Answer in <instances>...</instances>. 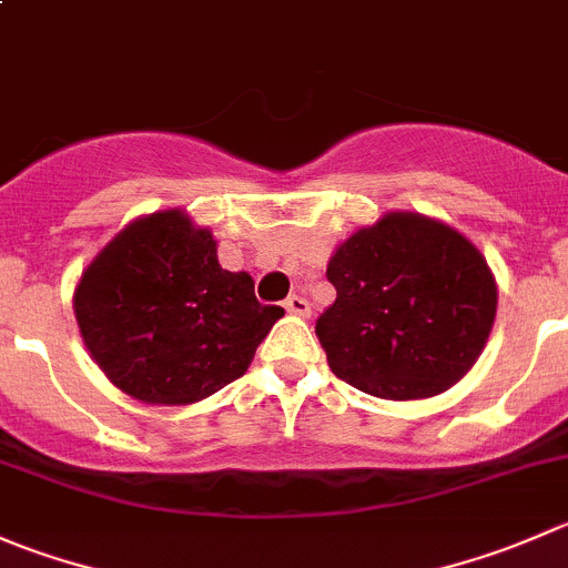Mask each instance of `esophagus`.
Segmentation results:
<instances>
[{
  "label": "esophagus",
  "mask_w": 568,
  "mask_h": 568,
  "mask_svg": "<svg viewBox=\"0 0 568 568\" xmlns=\"http://www.w3.org/2000/svg\"><path fill=\"white\" fill-rule=\"evenodd\" d=\"M285 311L291 313V316H311V302L305 300V296H296V294H291L288 300H285Z\"/></svg>",
  "instance_id": "1"
}]
</instances>
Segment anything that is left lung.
I'll use <instances>...</instances> for the list:
<instances>
[{
    "instance_id": "1",
    "label": "left lung",
    "mask_w": 568,
    "mask_h": 568,
    "mask_svg": "<svg viewBox=\"0 0 568 568\" xmlns=\"http://www.w3.org/2000/svg\"><path fill=\"white\" fill-rule=\"evenodd\" d=\"M318 344L341 379L379 399H427L469 374L497 316L483 252L442 219L383 213L335 246Z\"/></svg>"
}]
</instances>
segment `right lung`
<instances>
[{
    "instance_id": "add662e5",
    "label": "right lung",
    "mask_w": 568,
    "mask_h": 568,
    "mask_svg": "<svg viewBox=\"0 0 568 568\" xmlns=\"http://www.w3.org/2000/svg\"><path fill=\"white\" fill-rule=\"evenodd\" d=\"M91 361L146 405H191L250 368L283 307L261 305L246 272L219 266L216 239L180 207L138 216L74 288Z\"/></svg>"
}]
</instances>
